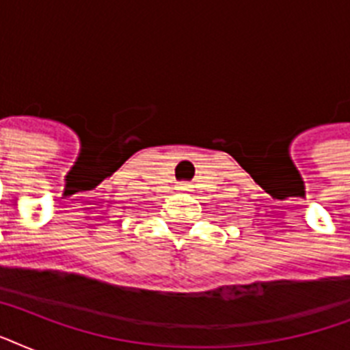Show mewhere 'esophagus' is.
I'll use <instances>...</instances> for the list:
<instances>
[{
    "mask_svg": "<svg viewBox=\"0 0 350 350\" xmlns=\"http://www.w3.org/2000/svg\"><path fill=\"white\" fill-rule=\"evenodd\" d=\"M181 189H183V187H181Z\"/></svg>",
    "mask_w": 350,
    "mask_h": 350,
    "instance_id": "esophagus-1",
    "label": "esophagus"
}]
</instances>
